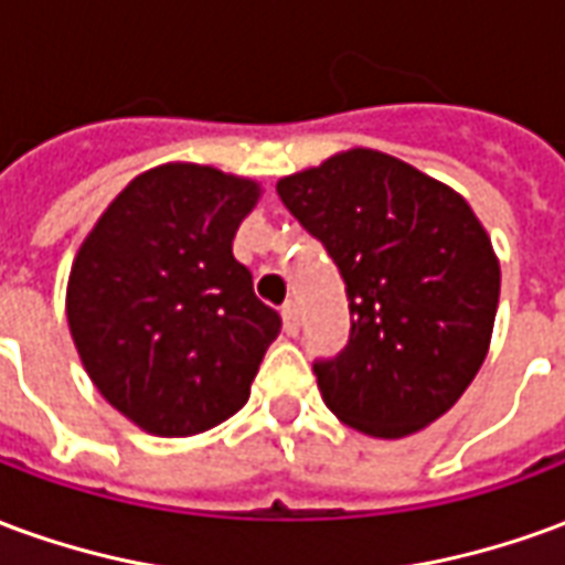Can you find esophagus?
<instances>
[{
	"instance_id": "obj_1",
	"label": "esophagus",
	"mask_w": 565,
	"mask_h": 565,
	"mask_svg": "<svg viewBox=\"0 0 565 565\" xmlns=\"http://www.w3.org/2000/svg\"><path fill=\"white\" fill-rule=\"evenodd\" d=\"M281 320L287 335H296V332H299V308H296V302H287V306L281 308Z\"/></svg>"
}]
</instances>
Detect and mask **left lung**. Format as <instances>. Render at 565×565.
I'll return each mask as SVG.
<instances>
[{
	"instance_id": "obj_1",
	"label": "left lung",
	"mask_w": 565,
	"mask_h": 565,
	"mask_svg": "<svg viewBox=\"0 0 565 565\" xmlns=\"http://www.w3.org/2000/svg\"><path fill=\"white\" fill-rule=\"evenodd\" d=\"M278 196L342 271L351 339L315 363L323 403L372 438L454 408L490 351L499 259L469 202L372 148L287 174Z\"/></svg>"
}]
</instances>
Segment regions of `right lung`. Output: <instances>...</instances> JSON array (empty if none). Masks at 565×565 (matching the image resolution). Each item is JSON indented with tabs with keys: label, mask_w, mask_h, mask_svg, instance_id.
<instances>
[{
	"label": "right lung",
	"mask_w": 565,
	"mask_h": 565,
	"mask_svg": "<svg viewBox=\"0 0 565 565\" xmlns=\"http://www.w3.org/2000/svg\"><path fill=\"white\" fill-rule=\"evenodd\" d=\"M254 178L162 162L132 178L72 259L66 318L108 405L162 438L233 417L281 332L233 257Z\"/></svg>",
	"instance_id": "1"
}]
</instances>
